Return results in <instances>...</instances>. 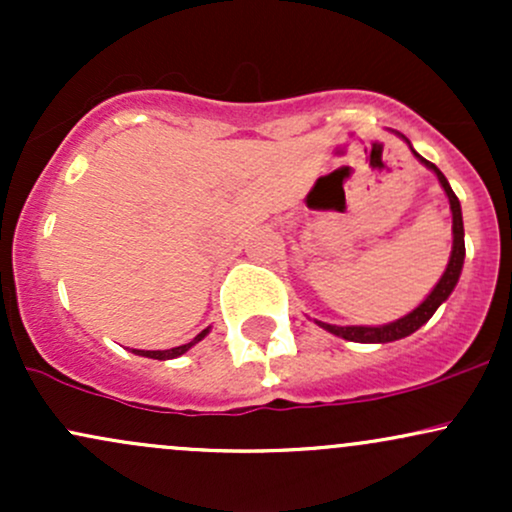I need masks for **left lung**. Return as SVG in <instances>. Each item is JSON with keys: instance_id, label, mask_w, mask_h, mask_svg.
<instances>
[{"instance_id": "obj_1", "label": "left lung", "mask_w": 512, "mask_h": 512, "mask_svg": "<svg viewBox=\"0 0 512 512\" xmlns=\"http://www.w3.org/2000/svg\"><path fill=\"white\" fill-rule=\"evenodd\" d=\"M397 137H402L404 142L409 144L411 154L419 158L421 163L428 170H433L436 173V178L440 182V187L445 190V195H448V202H450V211H452V250H450V260H448V267H445L443 276L438 279V284L433 286V291L428 293V296L416 305L411 313H407L404 317H399V320H392L387 322V325H349V327H339V325H330V322H320L315 320L317 325L322 327V330L332 332L334 337H342L346 342H358V344H387V342H397V339H404L409 337V334H414L419 327H424L428 320H431L433 313L448 301V296L452 291H455L457 281H460V274H462V264H464V223H462V207H460V199L455 197V192H452L448 178H445L443 173H440L438 166H433L431 161H426L424 156H419L414 151V146L404 134L395 132Z\"/></svg>"}]
</instances>
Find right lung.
<instances>
[{
  "label": "right lung",
  "mask_w": 512,
  "mask_h": 512,
  "mask_svg": "<svg viewBox=\"0 0 512 512\" xmlns=\"http://www.w3.org/2000/svg\"><path fill=\"white\" fill-rule=\"evenodd\" d=\"M209 330H211V327H207V330H202V332H199L197 337L192 339V342H187V344H182V346H175V349H166V351H142V349H132V351H134V354H137V356H146V358H158V361H168V358H178V356L185 354V351H190L192 346L202 342V339L207 337V334H209Z\"/></svg>",
  "instance_id": "add662e5"
}]
</instances>
